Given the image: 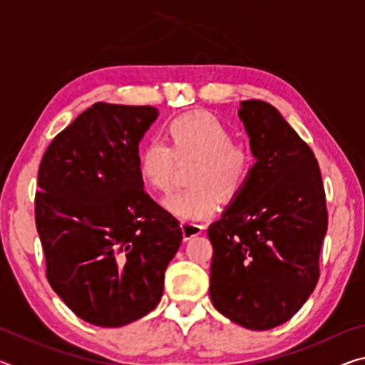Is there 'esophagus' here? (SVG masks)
I'll list each match as a JSON object with an SVG mask.
<instances>
[{"instance_id": "esophagus-1", "label": "esophagus", "mask_w": 365, "mask_h": 365, "mask_svg": "<svg viewBox=\"0 0 365 365\" xmlns=\"http://www.w3.org/2000/svg\"><path fill=\"white\" fill-rule=\"evenodd\" d=\"M180 227H182V233H183L185 240L196 237V235H200L202 230V225L197 224V222H193V220H182Z\"/></svg>"}]
</instances>
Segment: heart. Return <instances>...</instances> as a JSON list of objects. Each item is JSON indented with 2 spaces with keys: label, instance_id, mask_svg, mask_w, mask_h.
Masks as SVG:
<instances>
[{
  "label": "heart",
  "instance_id": "b5f03b06",
  "mask_svg": "<svg viewBox=\"0 0 365 365\" xmlns=\"http://www.w3.org/2000/svg\"><path fill=\"white\" fill-rule=\"evenodd\" d=\"M168 145L150 141L140 150L138 174L148 187L168 193L177 178L178 163H190V187L177 191L164 206L185 219H202L215 211V197L232 201L242 193L256 168L250 146L235 143V135L217 117L190 113L165 128Z\"/></svg>",
  "mask_w": 365,
  "mask_h": 365
}]
</instances>
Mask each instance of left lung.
Returning a JSON list of instances; mask_svg holds the SVG:
<instances>
[{"label":"left lung","mask_w":365,"mask_h":365,"mask_svg":"<svg viewBox=\"0 0 365 365\" xmlns=\"http://www.w3.org/2000/svg\"><path fill=\"white\" fill-rule=\"evenodd\" d=\"M238 113L257 160L242 193L207 228L209 294L232 322L269 330L316 288L329 211L317 159L279 110L248 100Z\"/></svg>","instance_id":"8db88e82"}]
</instances>
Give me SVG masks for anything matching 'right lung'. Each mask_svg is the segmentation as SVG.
I'll return each mask as SVG.
<instances>
[{
  "instance_id": "right-lung-1",
  "label": "right lung",
  "mask_w": 365,
  "mask_h": 365,
  "mask_svg": "<svg viewBox=\"0 0 365 365\" xmlns=\"http://www.w3.org/2000/svg\"><path fill=\"white\" fill-rule=\"evenodd\" d=\"M158 109L95 103L53 138L35 224L46 279L85 322L122 327L159 304L182 243L178 220L143 190L138 143Z\"/></svg>"
}]
</instances>
